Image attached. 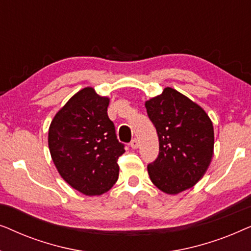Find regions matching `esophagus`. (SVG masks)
Masks as SVG:
<instances>
[{"instance_id":"1","label":"esophagus","mask_w":251,"mask_h":251,"mask_svg":"<svg viewBox=\"0 0 251 251\" xmlns=\"http://www.w3.org/2000/svg\"><path fill=\"white\" fill-rule=\"evenodd\" d=\"M130 146H131V149H133V150L138 149V147H139V143H138V140H137L136 138H135V139H132V140H131V143H130Z\"/></svg>"}]
</instances>
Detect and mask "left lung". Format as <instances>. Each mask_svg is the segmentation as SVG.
Segmentation results:
<instances>
[{"label":"left lung","instance_id":"left-lung-1","mask_svg":"<svg viewBox=\"0 0 251 251\" xmlns=\"http://www.w3.org/2000/svg\"><path fill=\"white\" fill-rule=\"evenodd\" d=\"M145 107L160 146L157 159L147 167L152 183L170 195L193 187L214 155L210 118L200 105L169 87L146 100Z\"/></svg>","mask_w":251,"mask_h":251}]
</instances>
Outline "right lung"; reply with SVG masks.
I'll return each instance as SVG.
<instances>
[{"instance_id": "obj_1", "label": "right lung", "mask_w": 251, "mask_h": 251, "mask_svg": "<svg viewBox=\"0 0 251 251\" xmlns=\"http://www.w3.org/2000/svg\"><path fill=\"white\" fill-rule=\"evenodd\" d=\"M108 105V97L83 88L49 126L48 144L58 173L74 190L90 197L111 190L119 178L118 159L125 153L107 115Z\"/></svg>"}]
</instances>
